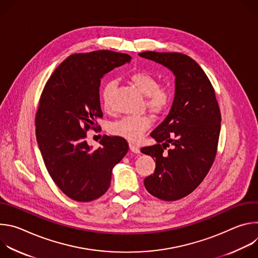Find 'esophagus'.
<instances>
[{"mask_svg":"<svg viewBox=\"0 0 258 258\" xmlns=\"http://www.w3.org/2000/svg\"><path fill=\"white\" fill-rule=\"evenodd\" d=\"M130 149L134 153H140V148H139L138 146H136L134 144H130Z\"/></svg>","mask_w":258,"mask_h":258,"instance_id":"1","label":"esophagus"}]
</instances>
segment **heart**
Masks as SVG:
<instances>
[{"label":"heart","mask_w":258,"mask_h":258,"mask_svg":"<svg viewBox=\"0 0 258 258\" xmlns=\"http://www.w3.org/2000/svg\"><path fill=\"white\" fill-rule=\"evenodd\" d=\"M132 83L146 96V105L151 111L160 113L167 108L170 103L171 93L165 88L159 86L157 78L148 71H136L130 76ZM116 87L114 81L105 84L101 92V103L105 110L111 107V98ZM152 119L148 115L125 116L110 125V133L114 136L126 139L131 142H138L144 134L151 126Z\"/></svg>","instance_id":"heart-1"}]
</instances>
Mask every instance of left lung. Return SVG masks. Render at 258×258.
<instances>
[{
	"label": "left lung",
	"mask_w": 258,
	"mask_h": 258,
	"mask_svg": "<svg viewBox=\"0 0 258 258\" xmlns=\"http://www.w3.org/2000/svg\"><path fill=\"white\" fill-rule=\"evenodd\" d=\"M139 55L162 64L175 77L170 111L150 134L157 144L141 149L156 160L154 173L144 179L146 190L175 201L200 185L214 161L222 121L218 103L205 72L191 57L152 51Z\"/></svg>",
	"instance_id": "1"
}]
</instances>
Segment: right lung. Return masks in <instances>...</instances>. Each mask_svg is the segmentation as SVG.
<instances>
[{
    "mask_svg": "<svg viewBox=\"0 0 258 258\" xmlns=\"http://www.w3.org/2000/svg\"><path fill=\"white\" fill-rule=\"evenodd\" d=\"M132 57L109 50L73 54L52 73L35 115V136L45 165L58 188L79 202L98 199L109 189L112 169L127 153L120 137L103 136L92 150L85 140L103 117L101 79Z\"/></svg>",
    "mask_w": 258,
    "mask_h": 258,
    "instance_id": "right-lung-1",
    "label": "right lung"
}]
</instances>
